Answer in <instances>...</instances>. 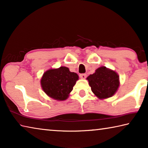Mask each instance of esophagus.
<instances>
[{"mask_svg": "<svg viewBox=\"0 0 148 148\" xmlns=\"http://www.w3.org/2000/svg\"><path fill=\"white\" fill-rule=\"evenodd\" d=\"M79 77L81 79H85L87 77V74H80Z\"/></svg>", "mask_w": 148, "mask_h": 148, "instance_id": "obj_1", "label": "esophagus"}]
</instances>
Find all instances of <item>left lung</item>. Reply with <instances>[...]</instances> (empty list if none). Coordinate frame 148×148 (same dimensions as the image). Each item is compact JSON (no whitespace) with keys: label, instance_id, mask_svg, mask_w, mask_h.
I'll use <instances>...</instances> for the list:
<instances>
[{"label":"left lung","instance_id":"1","mask_svg":"<svg viewBox=\"0 0 148 148\" xmlns=\"http://www.w3.org/2000/svg\"><path fill=\"white\" fill-rule=\"evenodd\" d=\"M91 91L99 99L113 96L119 86V77L117 72L106 66L97 69L94 74L87 77Z\"/></svg>","mask_w":148,"mask_h":148}]
</instances>
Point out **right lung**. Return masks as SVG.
I'll return each instance as SVG.
<instances>
[{"label": "right lung", "instance_id": "1", "mask_svg": "<svg viewBox=\"0 0 148 148\" xmlns=\"http://www.w3.org/2000/svg\"><path fill=\"white\" fill-rule=\"evenodd\" d=\"M78 75L69 71V68L61 66L45 72L41 79V86L47 96L57 101H64L69 96Z\"/></svg>", "mask_w": 148, "mask_h": 148}]
</instances>
